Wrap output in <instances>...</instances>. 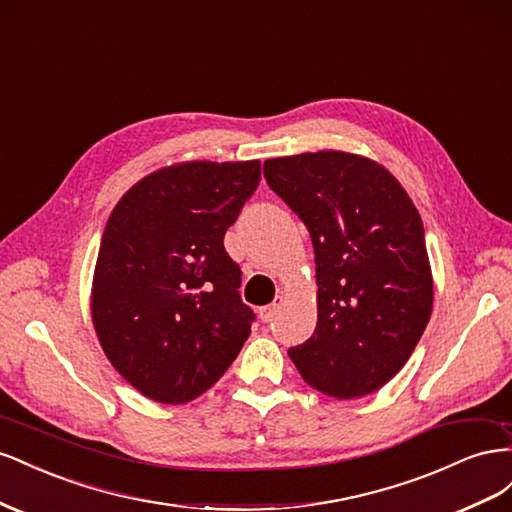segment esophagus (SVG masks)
<instances>
[{"mask_svg":"<svg viewBox=\"0 0 512 512\" xmlns=\"http://www.w3.org/2000/svg\"><path fill=\"white\" fill-rule=\"evenodd\" d=\"M281 302H283V298L279 296V298H276L272 304H268V306H261V309H259V319L264 321V324H268V321H272V317L276 315V311L281 309Z\"/></svg>","mask_w":512,"mask_h":512,"instance_id":"obj_1","label":"esophagus"}]
</instances>
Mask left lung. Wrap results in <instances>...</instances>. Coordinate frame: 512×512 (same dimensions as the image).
Listing matches in <instances>:
<instances>
[{
    "label": "left lung",
    "mask_w": 512,
    "mask_h": 512,
    "mask_svg": "<svg viewBox=\"0 0 512 512\" xmlns=\"http://www.w3.org/2000/svg\"><path fill=\"white\" fill-rule=\"evenodd\" d=\"M266 182L311 233L313 337L289 349L309 386L358 399L410 360L433 309L425 229L410 195L375 160L339 150L270 158Z\"/></svg>",
    "instance_id": "obj_1"
}]
</instances>
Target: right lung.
I'll return each mask as SVG.
<instances>
[{"mask_svg": "<svg viewBox=\"0 0 512 512\" xmlns=\"http://www.w3.org/2000/svg\"><path fill=\"white\" fill-rule=\"evenodd\" d=\"M259 160H188L145 175L113 208L92 281V324L126 382L158 403L212 388L251 334L225 246Z\"/></svg>", "mask_w": 512, "mask_h": 512, "instance_id": "add662e5", "label": "right lung"}]
</instances>
